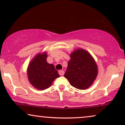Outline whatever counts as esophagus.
Returning <instances> with one entry per match:
<instances>
[{
  "instance_id": "esophagus-1",
  "label": "esophagus",
  "mask_w": 125,
  "mask_h": 125,
  "mask_svg": "<svg viewBox=\"0 0 125 125\" xmlns=\"http://www.w3.org/2000/svg\"><path fill=\"white\" fill-rule=\"evenodd\" d=\"M59 73L60 76H63L64 74V71H62V70H60V71H59Z\"/></svg>"
}]
</instances>
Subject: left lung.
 Segmentation results:
<instances>
[{
    "instance_id": "8db88e82",
    "label": "left lung",
    "mask_w": 125,
    "mask_h": 125,
    "mask_svg": "<svg viewBox=\"0 0 125 125\" xmlns=\"http://www.w3.org/2000/svg\"><path fill=\"white\" fill-rule=\"evenodd\" d=\"M97 73V64L91 54L84 49H78L71 54L64 77L72 86L83 90L91 86Z\"/></svg>"
}]
</instances>
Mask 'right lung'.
Masks as SVG:
<instances>
[{"instance_id":"1","label":"right lung","mask_w":125,"mask_h":125,"mask_svg":"<svg viewBox=\"0 0 125 125\" xmlns=\"http://www.w3.org/2000/svg\"><path fill=\"white\" fill-rule=\"evenodd\" d=\"M47 52L37 54L29 64L27 70L29 81L37 89L48 88L60 77L53 65L47 62Z\"/></svg>"}]
</instances>
